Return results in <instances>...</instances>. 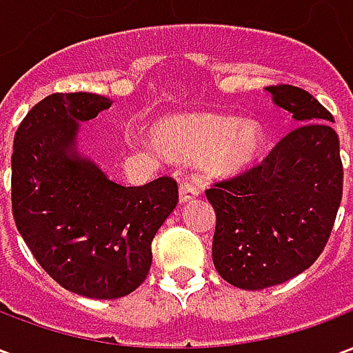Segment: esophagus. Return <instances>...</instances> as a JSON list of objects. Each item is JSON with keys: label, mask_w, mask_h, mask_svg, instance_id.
Returning a JSON list of instances; mask_svg holds the SVG:
<instances>
[{"label": "esophagus", "mask_w": 353, "mask_h": 353, "mask_svg": "<svg viewBox=\"0 0 353 353\" xmlns=\"http://www.w3.org/2000/svg\"><path fill=\"white\" fill-rule=\"evenodd\" d=\"M199 187H194L189 181H183V183L179 185V202L185 204V202H189V200L196 199L199 196Z\"/></svg>", "instance_id": "esophagus-1"}]
</instances>
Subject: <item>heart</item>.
I'll return each mask as SVG.
<instances>
[{"instance_id": "obj_1", "label": "heart", "mask_w": 353, "mask_h": 353, "mask_svg": "<svg viewBox=\"0 0 353 353\" xmlns=\"http://www.w3.org/2000/svg\"><path fill=\"white\" fill-rule=\"evenodd\" d=\"M151 141L170 159L200 161L212 176H232L255 161L263 130L253 121L232 117L174 115L151 126Z\"/></svg>"}]
</instances>
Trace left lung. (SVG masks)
Returning a JSON list of instances; mask_svg holds the SVG:
<instances>
[{
  "label": "left lung",
  "mask_w": 353,
  "mask_h": 353,
  "mask_svg": "<svg viewBox=\"0 0 353 353\" xmlns=\"http://www.w3.org/2000/svg\"><path fill=\"white\" fill-rule=\"evenodd\" d=\"M266 90L299 126L261 164L206 191L217 219L215 268L230 285L250 291L314 265L331 236L344 177L333 115L303 88Z\"/></svg>",
  "instance_id": "left-lung-1"
}]
</instances>
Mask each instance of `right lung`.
Returning <instances> with one entry per match:
<instances>
[{
	"instance_id": "right-lung-1",
	"label": "right lung",
	"mask_w": 353,
	"mask_h": 353,
	"mask_svg": "<svg viewBox=\"0 0 353 353\" xmlns=\"http://www.w3.org/2000/svg\"><path fill=\"white\" fill-rule=\"evenodd\" d=\"M109 105L98 94H50L28 111L12 143L17 229L52 280L88 299H119L143 283L154 234L179 199L172 177L124 187L77 153L79 123Z\"/></svg>"
}]
</instances>
